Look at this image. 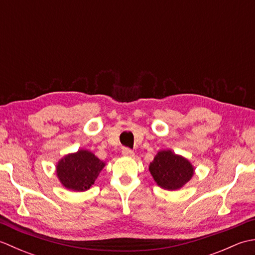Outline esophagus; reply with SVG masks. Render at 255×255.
<instances>
[{
  "mask_svg": "<svg viewBox=\"0 0 255 255\" xmlns=\"http://www.w3.org/2000/svg\"><path fill=\"white\" fill-rule=\"evenodd\" d=\"M122 153H123L124 156H127V158H133V156H134V152L129 148H124Z\"/></svg>",
  "mask_w": 255,
  "mask_h": 255,
  "instance_id": "34e87169",
  "label": "esophagus"
}]
</instances>
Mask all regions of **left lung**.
I'll return each instance as SVG.
<instances>
[{
	"label": "left lung",
	"mask_w": 255,
	"mask_h": 255,
	"mask_svg": "<svg viewBox=\"0 0 255 255\" xmlns=\"http://www.w3.org/2000/svg\"><path fill=\"white\" fill-rule=\"evenodd\" d=\"M149 171L158 185L166 191H177L191 181L195 169L186 158L172 150H161L149 165Z\"/></svg>",
	"instance_id": "1"
}]
</instances>
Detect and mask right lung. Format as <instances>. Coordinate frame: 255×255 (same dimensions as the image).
<instances>
[{
	"instance_id": "1",
	"label": "right lung",
	"mask_w": 255,
	"mask_h": 255,
	"mask_svg": "<svg viewBox=\"0 0 255 255\" xmlns=\"http://www.w3.org/2000/svg\"><path fill=\"white\" fill-rule=\"evenodd\" d=\"M105 162L89 150H78L64 155L56 166L57 176L69 191L85 192L90 189L100 175Z\"/></svg>"
}]
</instances>
